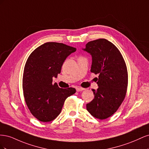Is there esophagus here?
Segmentation results:
<instances>
[{"label":"esophagus","mask_w":149,"mask_h":149,"mask_svg":"<svg viewBox=\"0 0 149 149\" xmlns=\"http://www.w3.org/2000/svg\"><path fill=\"white\" fill-rule=\"evenodd\" d=\"M84 90H85V89L81 87H77V88H76V91H77L78 92L82 91H84Z\"/></svg>","instance_id":"esophagus-1"}]
</instances>
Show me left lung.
<instances>
[{
	"instance_id": "left-lung-1",
	"label": "left lung",
	"mask_w": 149,
	"mask_h": 149,
	"mask_svg": "<svg viewBox=\"0 0 149 149\" xmlns=\"http://www.w3.org/2000/svg\"><path fill=\"white\" fill-rule=\"evenodd\" d=\"M84 51L92 56L91 72L98 74V88L92 89L94 98L86 104L93 117L105 119L117 111L123 102L128 84L127 66L113 43L100 38L88 42Z\"/></svg>"
}]
</instances>
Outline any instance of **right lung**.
<instances>
[{
	"instance_id": "right-lung-1",
	"label": "right lung",
	"mask_w": 149,
	"mask_h": 149,
	"mask_svg": "<svg viewBox=\"0 0 149 149\" xmlns=\"http://www.w3.org/2000/svg\"><path fill=\"white\" fill-rule=\"evenodd\" d=\"M76 50L63 43L47 42L36 48L26 60L22 84L24 96L30 112L40 121L55 119L66 99L76 93L74 88H60L53 83L66 58Z\"/></svg>"
}]
</instances>
